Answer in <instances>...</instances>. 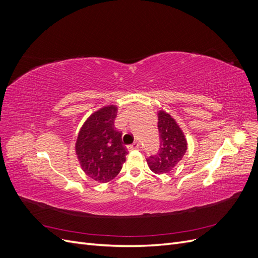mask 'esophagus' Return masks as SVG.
Segmentation results:
<instances>
[{"instance_id":"esophagus-1","label":"esophagus","mask_w":258,"mask_h":258,"mask_svg":"<svg viewBox=\"0 0 258 258\" xmlns=\"http://www.w3.org/2000/svg\"><path fill=\"white\" fill-rule=\"evenodd\" d=\"M127 148H128V151H134V150H137V148H139V143H137V142L132 143L131 145H128V146H127Z\"/></svg>"}]
</instances>
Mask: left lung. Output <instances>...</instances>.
<instances>
[{"mask_svg": "<svg viewBox=\"0 0 258 258\" xmlns=\"http://www.w3.org/2000/svg\"><path fill=\"white\" fill-rule=\"evenodd\" d=\"M160 147L156 155L146 159L150 169L156 174L169 173L182 160L187 151V141L175 119L165 111L158 112Z\"/></svg>", "mask_w": 258, "mask_h": 258, "instance_id": "1", "label": "left lung"}]
</instances>
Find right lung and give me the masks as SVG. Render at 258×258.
<instances>
[{"mask_svg": "<svg viewBox=\"0 0 258 258\" xmlns=\"http://www.w3.org/2000/svg\"><path fill=\"white\" fill-rule=\"evenodd\" d=\"M115 105H107L91 114L80 130L75 144L84 172L100 183L110 182L120 172L127 150L121 132L114 128Z\"/></svg>", "mask_w": 258, "mask_h": 258, "instance_id": "add662e5", "label": "right lung"}]
</instances>
